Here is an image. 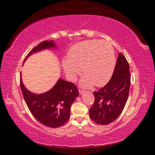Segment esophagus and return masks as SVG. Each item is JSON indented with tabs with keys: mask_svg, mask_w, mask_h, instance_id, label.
Returning <instances> with one entry per match:
<instances>
[{
	"mask_svg": "<svg viewBox=\"0 0 155 155\" xmlns=\"http://www.w3.org/2000/svg\"><path fill=\"white\" fill-rule=\"evenodd\" d=\"M79 91V94H83L85 91H84L83 90H82V89H80L79 91Z\"/></svg>",
	"mask_w": 155,
	"mask_h": 155,
	"instance_id": "esophagus-1",
	"label": "esophagus"
}]
</instances>
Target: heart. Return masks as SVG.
I'll use <instances>...</instances> for the list:
<instances>
[{
	"label": "heart",
	"mask_w": 155,
	"mask_h": 155,
	"mask_svg": "<svg viewBox=\"0 0 155 155\" xmlns=\"http://www.w3.org/2000/svg\"><path fill=\"white\" fill-rule=\"evenodd\" d=\"M68 58L62 61L67 77L74 81L81 68L85 75L81 84L85 87L94 83L98 87L105 85L111 77L115 64L111 44L98 40H85L75 44L68 52Z\"/></svg>",
	"instance_id": "heart-1"
}]
</instances>
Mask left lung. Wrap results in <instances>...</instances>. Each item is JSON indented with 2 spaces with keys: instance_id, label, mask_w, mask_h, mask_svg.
<instances>
[{
  "instance_id": "1",
  "label": "left lung",
  "mask_w": 155,
  "mask_h": 155,
  "mask_svg": "<svg viewBox=\"0 0 155 155\" xmlns=\"http://www.w3.org/2000/svg\"><path fill=\"white\" fill-rule=\"evenodd\" d=\"M130 85L129 65L124 54L120 52L109 83L93 93L95 100L89 112L90 118L101 125L115 121L127 103Z\"/></svg>"
}]
</instances>
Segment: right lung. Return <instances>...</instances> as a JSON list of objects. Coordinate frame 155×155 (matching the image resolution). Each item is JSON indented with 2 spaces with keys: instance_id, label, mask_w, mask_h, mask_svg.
Segmentation results:
<instances>
[{
  "instance_id": "obj_1",
  "label": "right lung",
  "mask_w": 155,
  "mask_h": 155,
  "mask_svg": "<svg viewBox=\"0 0 155 155\" xmlns=\"http://www.w3.org/2000/svg\"><path fill=\"white\" fill-rule=\"evenodd\" d=\"M55 47L53 41H44L31 50L25 59L36 52ZM20 84L26 104L39 122L46 127L57 128L68 121L70 107L76 98L79 96L78 89L74 83L59 78L51 90L41 94H35L28 91L22 83L21 77Z\"/></svg>"
}]
</instances>
